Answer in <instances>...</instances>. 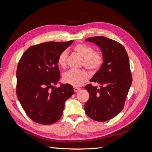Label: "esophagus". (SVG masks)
Wrapping results in <instances>:
<instances>
[{
	"label": "esophagus",
	"mask_w": 152,
	"mask_h": 152,
	"mask_svg": "<svg viewBox=\"0 0 152 152\" xmlns=\"http://www.w3.org/2000/svg\"><path fill=\"white\" fill-rule=\"evenodd\" d=\"M79 90H80V88H77V87H74V88H73V91H74V92H75V93Z\"/></svg>",
	"instance_id": "34e87169"
}]
</instances>
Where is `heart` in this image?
<instances>
[{"label": "heart", "mask_w": 152, "mask_h": 152, "mask_svg": "<svg viewBox=\"0 0 152 152\" xmlns=\"http://www.w3.org/2000/svg\"><path fill=\"white\" fill-rule=\"evenodd\" d=\"M73 50L81 57L83 58L81 66H84L91 73L97 72L103 63L102 54L94 50L93 47L86 44L80 43L75 45ZM68 52L64 50L59 54L58 58V65L65 68L67 65ZM89 79V75L83 70H71L66 72L63 75V80L66 84L75 87H79Z\"/></svg>", "instance_id": "obj_1"}]
</instances>
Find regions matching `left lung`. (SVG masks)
Masks as SVG:
<instances>
[{
	"mask_svg": "<svg viewBox=\"0 0 152 152\" xmlns=\"http://www.w3.org/2000/svg\"><path fill=\"white\" fill-rule=\"evenodd\" d=\"M86 40L98 45L103 63L91 79V82L99 84L100 88L91 84L84 87L89 93L84 110L93 120L105 122L117 115L124 108L132 81L129 59L126 49L115 40L103 36Z\"/></svg>",
	"mask_w": 152,
	"mask_h": 152,
	"instance_id": "obj_1",
	"label": "left lung"
}]
</instances>
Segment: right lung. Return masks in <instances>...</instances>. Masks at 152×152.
<instances>
[{
  "mask_svg": "<svg viewBox=\"0 0 152 152\" xmlns=\"http://www.w3.org/2000/svg\"><path fill=\"white\" fill-rule=\"evenodd\" d=\"M73 42H48L32 45L22 55L16 70V94L32 121L50 125L62 116L66 100L73 94L72 86L54 87L60 77L59 54Z\"/></svg>",
  "mask_w": 152,
  "mask_h": 152,
  "instance_id": "1",
  "label": "right lung"
}]
</instances>
